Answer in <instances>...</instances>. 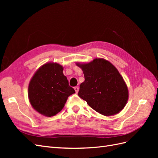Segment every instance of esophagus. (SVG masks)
I'll return each mask as SVG.
<instances>
[{
	"label": "esophagus",
	"mask_w": 158,
	"mask_h": 158,
	"mask_svg": "<svg viewBox=\"0 0 158 158\" xmlns=\"http://www.w3.org/2000/svg\"><path fill=\"white\" fill-rule=\"evenodd\" d=\"M74 89H75L76 93H78V91H79V88L78 86H76V87H74Z\"/></svg>",
	"instance_id": "obj_1"
}]
</instances>
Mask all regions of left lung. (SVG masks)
Masks as SVG:
<instances>
[{
  "mask_svg": "<svg viewBox=\"0 0 158 158\" xmlns=\"http://www.w3.org/2000/svg\"><path fill=\"white\" fill-rule=\"evenodd\" d=\"M85 80L80 85L79 97L93 109L111 116L125 107L128 99L127 85L118 70L109 61L95 58L88 63H76Z\"/></svg>",
  "mask_w": 158,
  "mask_h": 158,
  "instance_id": "obj_1",
  "label": "left lung"
}]
</instances>
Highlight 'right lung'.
<instances>
[{
	"mask_svg": "<svg viewBox=\"0 0 158 158\" xmlns=\"http://www.w3.org/2000/svg\"><path fill=\"white\" fill-rule=\"evenodd\" d=\"M63 66L47 63L39 68L28 86V98L32 107L45 117L59 113L68 98L75 93L63 74Z\"/></svg>",
	"mask_w": 158,
	"mask_h": 158,
	"instance_id": "add662e5",
	"label": "right lung"
}]
</instances>
